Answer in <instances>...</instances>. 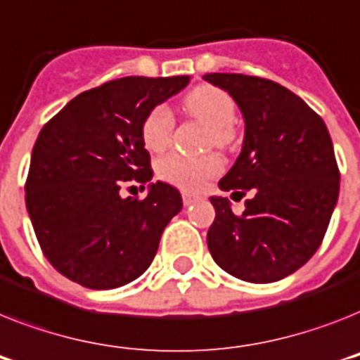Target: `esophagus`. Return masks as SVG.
<instances>
[{"instance_id":"obj_1","label":"esophagus","mask_w":360,"mask_h":360,"mask_svg":"<svg viewBox=\"0 0 360 360\" xmlns=\"http://www.w3.org/2000/svg\"><path fill=\"white\" fill-rule=\"evenodd\" d=\"M198 200H200V195L190 194V192H183V203H185L186 207L192 205V203H195Z\"/></svg>"}]
</instances>
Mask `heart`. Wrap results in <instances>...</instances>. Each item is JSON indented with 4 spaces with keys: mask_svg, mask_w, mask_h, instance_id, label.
Here are the masks:
<instances>
[{
    "mask_svg": "<svg viewBox=\"0 0 360 360\" xmlns=\"http://www.w3.org/2000/svg\"><path fill=\"white\" fill-rule=\"evenodd\" d=\"M188 112L201 120L212 129V136L218 146H227L231 142V125L235 122L236 107L229 94L216 86H198L185 99ZM174 114L170 107L159 105L144 120L142 139L151 151H162L170 144L174 133ZM221 172V159L218 155L188 157V155L170 153L162 157L157 165V174L160 179L183 190L195 192L205 185L210 177Z\"/></svg>",
    "mask_w": 360,
    "mask_h": 360,
    "instance_id": "1",
    "label": "heart"
}]
</instances>
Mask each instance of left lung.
<instances>
[{"mask_svg":"<svg viewBox=\"0 0 360 360\" xmlns=\"http://www.w3.org/2000/svg\"><path fill=\"white\" fill-rule=\"evenodd\" d=\"M244 118V142L220 190L251 192L244 212L212 195L207 233L214 262L236 279L274 283L302 268L320 248L337 205L338 174L323 120L300 96L268 79L205 74Z\"/></svg>","mask_w":360,"mask_h":360,"instance_id":"obj_1","label":"left lung"}]
</instances>
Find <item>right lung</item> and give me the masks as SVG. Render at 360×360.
Masks as SVG:
<instances>
[{"mask_svg": "<svg viewBox=\"0 0 360 360\" xmlns=\"http://www.w3.org/2000/svg\"><path fill=\"white\" fill-rule=\"evenodd\" d=\"M188 83V75L109 81L79 94L42 127L25 205L44 255L64 277L109 290L150 268L183 200L168 183H151L142 125ZM133 180L148 185L144 200L119 195Z\"/></svg>", "mask_w": 360, "mask_h": 360, "instance_id": "obj_1", "label": "right lung"}]
</instances>
